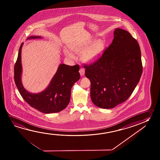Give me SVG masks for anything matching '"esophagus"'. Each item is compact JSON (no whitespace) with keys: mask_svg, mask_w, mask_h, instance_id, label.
Segmentation results:
<instances>
[{"mask_svg":"<svg viewBox=\"0 0 160 160\" xmlns=\"http://www.w3.org/2000/svg\"><path fill=\"white\" fill-rule=\"evenodd\" d=\"M79 72L80 73L81 76H84V75H85V69L83 68H80Z\"/></svg>","mask_w":160,"mask_h":160,"instance_id":"esophagus-1","label":"esophagus"}]
</instances>
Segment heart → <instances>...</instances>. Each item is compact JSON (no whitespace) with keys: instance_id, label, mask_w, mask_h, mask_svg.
<instances>
[{"instance_id":"b5f03b06","label":"heart","mask_w":160,"mask_h":160,"mask_svg":"<svg viewBox=\"0 0 160 160\" xmlns=\"http://www.w3.org/2000/svg\"><path fill=\"white\" fill-rule=\"evenodd\" d=\"M92 41L86 44H73L70 46L71 51L76 53H81L82 60L88 63H92L97 61L102 55L104 50V42L102 40H98L94 42ZM66 56L70 59L75 58V55L68 49L64 50Z\"/></svg>"}]
</instances>
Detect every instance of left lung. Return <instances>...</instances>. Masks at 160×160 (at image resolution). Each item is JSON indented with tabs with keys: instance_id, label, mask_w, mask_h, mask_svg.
I'll return each instance as SVG.
<instances>
[{
	"instance_id": "obj_1",
	"label": "left lung",
	"mask_w": 160,
	"mask_h": 160,
	"mask_svg": "<svg viewBox=\"0 0 160 160\" xmlns=\"http://www.w3.org/2000/svg\"><path fill=\"white\" fill-rule=\"evenodd\" d=\"M85 68L92 102L103 109L113 108L128 99L141 77L138 43L128 32L117 28L102 56Z\"/></svg>"
}]
</instances>
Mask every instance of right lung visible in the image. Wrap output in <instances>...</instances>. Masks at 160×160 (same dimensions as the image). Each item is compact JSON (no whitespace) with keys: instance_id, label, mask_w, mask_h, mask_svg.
<instances>
[{"instance_id":"add662e5","label":"right lung","mask_w":160,"mask_h":160,"mask_svg":"<svg viewBox=\"0 0 160 160\" xmlns=\"http://www.w3.org/2000/svg\"><path fill=\"white\" fill-rule=\"evenodd\" d=\"M41 36H31L28 39L41 38ZM22 43L14 66V81L19 93L31 107L43 113H58L63 110L70 100L73 84L80 78L79 66L60 64L48 86L39 93H31L24 88L21 81Z\"/></svg>"}]
</instances>
